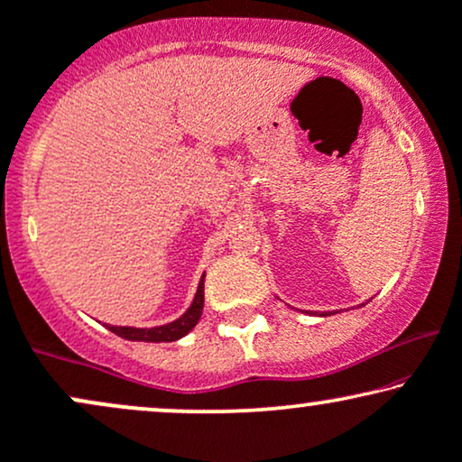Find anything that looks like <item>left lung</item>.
Masks as SVG:
<instances>
[{
  "instance_id": "obj_1",
  "label": "left lung",
  "mask_w": 462,
  "mask_h": 462,
  "mask_svg": "<svg viewBox=\"0 0 462 462\" xmlns=\"http://www.w3.org/2000/svg\"><path fill=\"white\" fill-rule=\"evenodd\" d=\"M322 315H326V313H322Z\"/></svg>"
}]
</instances>
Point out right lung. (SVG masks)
I'll return each instance as SVG.
<instances>
[{
	"instance_id": "right-lung-1",
	"label": "right lung",
	"mask_w": 462,
	"mask_h": 462,
	"mask_svg": "<svg viewBox=\"0 0 462 462\" xmlns=\"http://www.w3.org/2000/svg\"><path fill=\"white\" fill-rule=\"evenodd\" d=\"M204 307V274L200 277V283H198L196 296L191 300L188 311H185L180 318L174 319V322H168L163 326H153V328H134V326H106L110 332H115L116 337L127 338V341H144V343H171L179 341L180 337L188 335L189 330H194L202 315Z\"/></svg>"
}]
</instances>
